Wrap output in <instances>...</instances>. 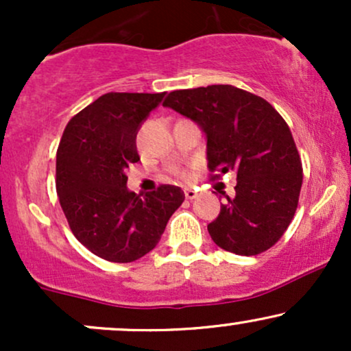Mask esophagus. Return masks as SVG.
Instances as JSON below:
<instances>
[{"instance_id":"obj_1","label":"esophagus","mask_w":351,"mask_h":351,"mask_svg":"<svg viewBox=\"0 0 351 351\" xmlns=\"http://www.w3.org/2000/svg\"><path fill=\"white\" fill-rule=\"evenodd\" d=\"M184 196H186V199H195L196 196H198V193H196V189L186 188L184 189Z\"/></svg>"}]
</instances>
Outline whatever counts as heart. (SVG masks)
Returning a JSON list of instances; mask_svg holds the SVG:
<instances>
[{"mask_svg":"<svg viewBox=\"0 0 351 351\" xmlns=\"http://www.w3.org/2000/svg\"><path fill=\"white\" fill-rule=\"evenodd\" d=\"M173 175H178V176H186V171H183V170H173Z\"/></svg>","mask_w":351,"mask_h":351,"instance_id":"b5f03b06","label":"heart"}]
</instances>
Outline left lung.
Listing matches in <instances>:
<instances>
[{
  "mask_svg": "<svg viewBox=\"0 0 351 351\" xmlns=\"http://www.w3.org/2000/svg\"><path fill=\"white\" fill-rule=\"evenodd\" d=\"M208 136L211 180L234 171L236 196L208 224L221 249L257 256L287 231L299 204L302 160L289 125L267 100L234 86L173 90L163 102Z\"/></svg>",
  "mask_w": 351,
  "mask_h": 351,
  "instance_id": "8db88e82",
  "label": "left lung"
}]
</instances>
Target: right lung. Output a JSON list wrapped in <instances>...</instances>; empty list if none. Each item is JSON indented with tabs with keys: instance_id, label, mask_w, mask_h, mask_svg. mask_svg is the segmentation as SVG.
I'll return each instance as SVG.
<instances>
[{
	"instance_id": "add662e5",
	"label": "right lung",
	"mask_w": 351,
	"mask_h": 351,
	"mask_svg": "<svg viewBox=\"0 0 351 351\" xmlns=\"http://www.w3.org/2000/svg\"><path fill=\"white\" fill-rule=\"evenodd\" d=\"M162 94L108 92L69 120L56 156V191L72 234L95 256L134 263L150 252L184 195L175 184L135 195L128 165L140 160V125Z\"/></svg>"
}]
</instances>
